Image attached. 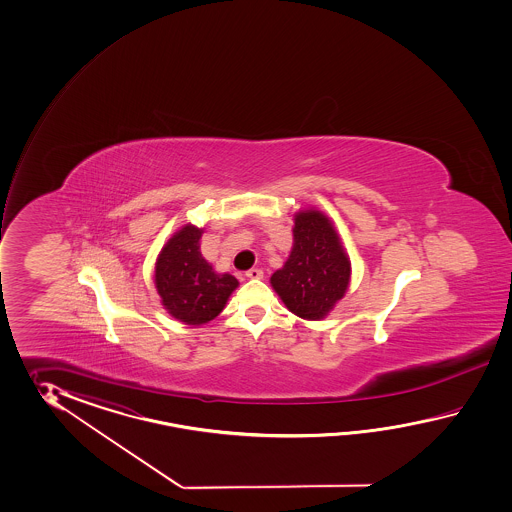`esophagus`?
I'll use <instances>...</instances> for the list:
<instances>
[{
    "mask_svg": "<svg viewBox=\"0 0 512 512\" xmlns=\"http://www.w3.org/2000/svg\"><path fill=\"white\" fill-rule=\"evenodd\" d=\"M245 276L251 278V280H260V278H263V271L261 269H249L245 272Z\"/></svg>",
    "mask_w": 512,
    "mask_h": 512,
    "instance_id": "esophagus-1",
    "label": "esophagus"
}]
</instances>
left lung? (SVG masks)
Masks as SVG:
<instances>
[{
	"label": "left lung",
	"mask_w": 512,
	"mask_h": 512,
	"mask_svg": "<svg viewBox=\"0 0 512 512\" xmlns=\"http://www.w3.org/2000/svg\"><path fill=\"white\" fill-rule=\"evenodd\" d=\"M293 232V251L282 269L272 274V287L294 315L320 320L346 293L351 265L324 214H296Z\"/></svg>",
	"instance_id": "8db88e82"
}]
</instances>
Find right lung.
Masks as SVG:
<instances>
[{
	"mask_svg": "<svg viewBox=\"0 0 512 512\" xmlns=\"http://www.w3.org/2000/svg\"><path fill=\"white\" fill-rule=\"evenodd\" d=\"M203 230L186 225L164 245L155 265V285L168 313L190 326L205 324L223 311L238 280L218 274L201 252Z\"/></svg>",
	"mask_w": 512,
	"mask_h": 512,
	"instance_id": "add662e5",
	"label": "right lung"
}]
</instances>
